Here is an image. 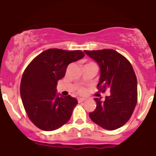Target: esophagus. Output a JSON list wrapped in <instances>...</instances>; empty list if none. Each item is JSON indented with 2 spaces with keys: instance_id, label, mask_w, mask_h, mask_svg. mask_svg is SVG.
Here are the masks:
<instances>
[{
  "instance_id": "1",
  "label": "esophagus",
  "mask_w": 156,
  "mask_h": 156,
  "mask_svg": "<svg viewBox=\"0 0 156 156\" xmlns=\"http://www.w3.org/2000/svg\"><path fill=\"white\" fill-rule=\"evenodd\" d=\"M86 99V98H78V102L84 101Z\"/></svg>"
}]
</instances>
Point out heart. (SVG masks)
Here are the masks:
<instances>
[{"instance_id": "obj_1", "label": "heart", "mask_w": 156, "mask_h": 156, "mask_svg": "<svg viewBox=\"0 0 156 156\" xmlns=\"http://www.w3.org/2000/svg\"><path fill=\"white\" fill-rule=\"evenodd\" d=\"M79 91L81 93V94H83V93L85 92V89L83 88H80V90H79Z\"/></svg>"}]
</instances>
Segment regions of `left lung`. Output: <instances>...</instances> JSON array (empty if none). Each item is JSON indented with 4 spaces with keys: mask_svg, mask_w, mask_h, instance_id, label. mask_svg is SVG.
<instances>
[{
    "mask_svg": "<svg viewBox=\"0 0 156 156\" xmlns=\"http://www.w3.org/2000/svg\"><path fill=\"white\" fill-rule=\"evenodd\" d=\"M84 52L97 62L100 78L99 91L109 88L111 95L94 98L96 109L89 113L94 123L107 130H114L127 123L135 109L137 99V78L130 62L114 50L88 51Z\"/></svg>",
    "mask_w": 156,
    "mask_h": 156,
    "instance_id": "obj_1",
    "label": "left lung"
}]
</instances>
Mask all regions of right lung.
Here are the masks:
<instances>
[{
	"label": "right lung",
	"instance_id": "obj_1",
	"mask_svg": "<svg viewBox=\"0 0 156 156\" xmlns=\"http://www.w3.org/2000/svg\"><path fill=\"white\" fill-rule=\"evenodd\" d=\"M85 56L80 50L49 49L37 56L23 72L20 94L29 119L39 129L52 131L68 122L78 104L76 98L57 92L67 67Z\"/></svg>",
	"mask_w": 156,
	"mask_h": 156
}]
</instances>
